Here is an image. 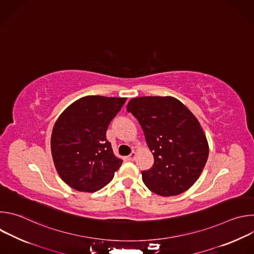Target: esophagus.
Wrapping results in <instances>:
<instances>
[{
    "label": "esophagus",
    "mask_w": 254,
    "mask_h": 254,
    "mask_svg": "<svg viewBox=\"0 0 254 254\" xmlns=\"http://www.w3.org/2000/svg\"><path fill=\"white\" fill-rule=\"evenodd\" d=\"M135 155H136L135 152H132V153L128 156V160H129V161H133L134 158H135Z\"/></svg>",
    "instance_id": "esophagus-1"
}]
</instances>
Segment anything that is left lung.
Returning a JSON list of instances; mask_svg holds the SVG:
<instances>
[{
  "instance_id": "obj_1",
  "label": "left lung",
  "mask_w": 254,
  "mask_h": 254,
  "mask_svg": "<svg viewBox=\"0 0 254 254\" xmlns=\"http://www.w3.org/2000/svg\"><path fill=\"white\" fill-rule=\"evenodd\" d=\"M140 125L154 165L142 181L160 196L187 191L200 177L209 155L206 135L195 116L172 96H142L127 106Z\"/></svg>"
}]
</instances>
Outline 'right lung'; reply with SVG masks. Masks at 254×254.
<instances>
[{
	"instance_id": "obj_1",
	"label": "right lung",
	"mask_w": 254,
	"mask_h": 254,
	"mask_svg": "<svg viewBox=\"0 0 254 254\" xmlns=\"http://www.w3.org/2000/svg\"><path fill=\"white\" fill-rule=\"evenodd\" d=\"M126 100L85 96L70 104L56 121L51 153L60 178L71 188L96 192L111 182L122 166L106 139V130Z\"/></svg>"
}]
</instances>
